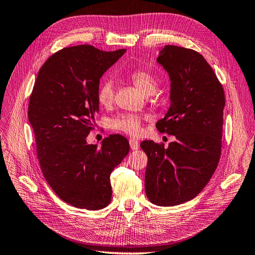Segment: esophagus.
Segmentation results:
<instances>
[{"mask_svg":"<svg viewBox=\"0 0 255 255\" xmlns=\"http://www.w3.org/2000/svg\"><path fill=\"white\" fill-rule=\"evenodd\" d=\"M129 145H130V147H131V149H137L140 147V143H139V141L137 140H135V139H130L129 140Z\"/></svg>","mask_w":255,"mask_h":255,"instance_id":"34e87169","label":"esophagus"}]
</instances>
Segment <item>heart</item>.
<instances>
[{
	"mask_svg": "<svg viewBox=\"0 0 255 255\" xmlns=\"http://www.w3.org/2000/svg\"><path fill=\"white\" fill-rule=\"evenodd\" d=\"M129 80L145 95L154 93L157 87L155 77L145 69H135L129 75ZM96 98L100 107L109 108L114 101V87L111 81L105 80L98 86ZM144 118L132 113H122L110 121V128L114 131H120L130 135H137L142 131Z\"/></svg>",
	"mask_w": 255,
	"mask_h": 255,
	"instance_id": "b5f03b06",
	"label": "heart"
}]
</instances>
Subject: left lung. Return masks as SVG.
I'll use <instances>...</instances> for the list:
<instances>
[{"mask_svg":"<svg viewBox=\"0 0 255 255\" xmlns=\"http://www.w3.org/2000/svg\"><path fill=\"white\" fill-rule=\"evenodd\" d=\"M157 62L169 72L171 107L156 127L175 135L163 143L143 141L147 155L145 191L159 206H175L198 195L219 163L222 147V84L199 52L183 47L165 46Z\"/></svg>","mask_w":255,"mask_h":255,"instance_id":"obj_1","label":"left lung"}]
</instances>
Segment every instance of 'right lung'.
Returning <instances> with one entry per match:
<instances>
[{
    "instance_id": "right-lung-1",
    "label": "right lung",
    "mask_w": 255,
    "mask_h": 255,
    "mask_svg": "<svg viewBox=\"0 0 255 255\" xmlns=\"http://www.w3.org/2000/svg\"><path fill=\"white\" fill-rule=\"evenodd\" d=\"M126 52L90 45L64 48L43 63L28 101V121L43 177L57 196L77 208L97 210L111 202L110 175L129 152L111 134L101 147L87 144L99 104V79Z\"/></svg>"
}]
</instances>
